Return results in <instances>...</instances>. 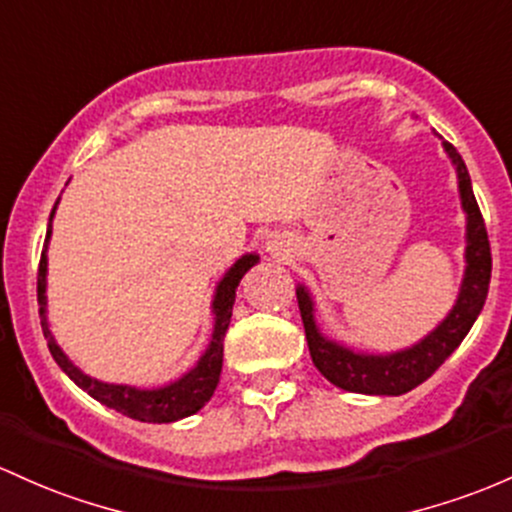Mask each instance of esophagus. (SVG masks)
Listing matches in <instances>:
<instances>
[{
    "label": "esophagus",
    "mask_w": 512,
    "mask_h": 512,
    "mask_svg": "<svg viewBox=\"0 0 512 512\" xmlns=\"http://www.w3.org/2000/svg\"><path fill=\"white\" fill-rule=\"evenodd\" d=\"M267 250L272 252L274 257H282V260H284V255H289V250H286V243H284L282 238H272V240H269Z\"/></svg>",
    "instance_id": "obj_1"
}]
</instances>
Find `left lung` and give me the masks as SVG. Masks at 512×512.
<instances>
[{
	"instance_id": "8db88e82",
	"label": "left lung",
	"mask_w": 512,
	"mask_h": 512,
	"mask_svg": "<svg viewBox=\"0 0 512 512\" xmlns=\"http://www.w3.org/2000/svg\"><path fill=\"white\" fill-rule=\"evenodd\" d=\"M445 150L452 157L454 165H457L469 245H466V277L462 284V294H459L454 311L442 320V325L435 333H430L420 345L411 347V350L396 352V355H355V352L325 340L318 333L316 323H313L311 299H308L303 289L296 291V301H299L303 330H306L313 364L338 389L374 393V396H398V393L415 389L425 379H430L440 369V364L457 350L459 342L466 338L476 316L484 308L488 284H491V243H488L484 216H481L479 204H476L462 155L457 153L452 143H445Z\"/></svg>"
}]
</instances>
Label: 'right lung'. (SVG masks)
I'll list each match as a JSON object with an SVG mask.
<instances>
[{
	"mask_svg": "<svg viewBox=\"0 0 512 512\" xmlns=\"http://www.w3.org/2000/svg\"><path fill=\"white\" fill-rule=\"evenodd\" d=\"M55 211V209H53ZM53 218V213H50ZM50 238V226L46 243H43L41 262H38V301L41 306H46V245ZM257 262V255H245L230 267V272L223 277V282L218 284L216 299H213V311H216V325H213V338L209 350L204 352L201 362L182 376L174 384L165 386V389L155 391H138L131 386H114V384H101L97 379H89L87 374H82L75 364L63 355L58 345H55L53 335L48 330L46 320V308H41V328L43 335L48 340V350L53 355L58 367L75 381L80 389H84L92 398H97L99 403H104L106 408H114L128 418L140 420V423H172V420L187 418L209 403L218 386V376H221L223 367V338H226V330L230 325V316H233V301H235V289H238L243 274Z\"/></svg>",
	"mask_w": 512,
	"mask_h": 512,
	"instance_id": "right-lung-1",
	"label": "right lung"
}]
</instances>
